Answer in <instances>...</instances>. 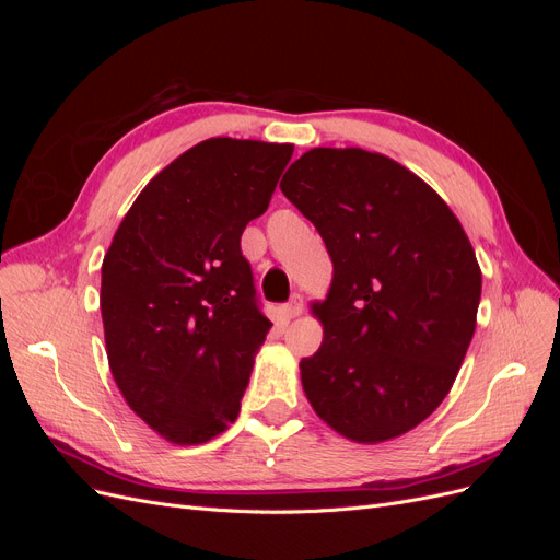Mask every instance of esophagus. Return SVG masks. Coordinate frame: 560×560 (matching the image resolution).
I'll list each match as a JSON object with an SVG mask.
<instances>
[{"mask_svg":"<svg viewBox=\"0 0 560 560\" xmlns=\"http://www.w3.org/2000/svg\"><path fill=\"white\" fill-rule=\"evenodd\" d=\"M282 313H284V317H287V319H294V317H299V315L303 313V299H301L299 294H294V296H292V301L287 303V306L282 308Z\"/></svg>","mask_w":560,"mask_h":560,"instance_id":"34e87169","label":"esophagus"}]
</instances>
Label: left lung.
I'll list each match as a JSON object with an SVG mask.
<instances>
[{"label":"left lung","instance_id":"8db88e82","mask_svg":"<svg viewBox=\"0 0 560 560\" xmlns=\"http://www.w3.org/2000/svg\"><path fill=\"white\" fill-rule=\"evenodd\" d=\"M334 266L313 301L322 346L301 360L313 411L358 444L420 425L451 393L477 329L481 268L428 182L378 151L315 147L280 182Z\"/></svg>","mask_w":560,"mask_h":560}]
</instances>
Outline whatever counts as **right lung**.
<instances>
[{
    "mask_svg": "<svg viewBox=\"0 0 560 560\" xmlns=\"http://www.w3.org/2000/svg\"><path fill=\"white\" fill-rule=\"evenodd\" d=\"M294 144L210 138L151 179L103 259L112 376L165 442L206 444L241 413L270 319L241 252Z\"/></svg>",
    "mask_w": 560,
    "mask_h": 560,
    "instance_id": "add662e5",
    "label": "right lung"
}]
</instances>
